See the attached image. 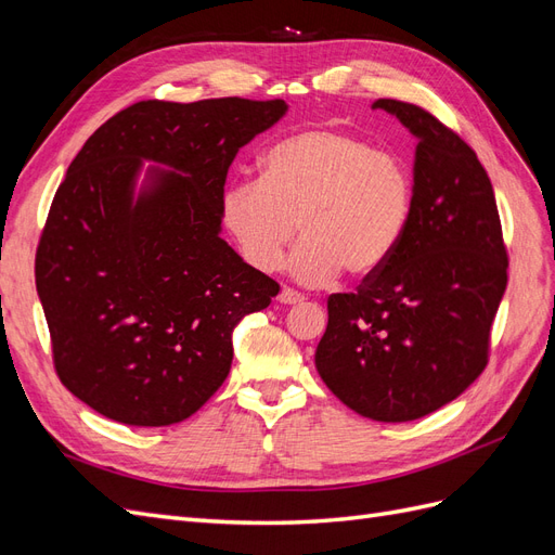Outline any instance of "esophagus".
<instances>
[{"label": "esophagus", "mask_w": 555, "mask_h": 555, "mask_svg": "<svg viewBox=\"0 0 555 555\" xmlns=\"http://www.w3.org/2000/svg\"><path fill=\"white\" fill-rule=\"evenodd\" d=\"M278 300H280V304H284V306H296V304H304L306 296L300 294V292H296V289H292V287H282Z\"/></svg>", "instance_id": "esophagus-1"}]
</instances>
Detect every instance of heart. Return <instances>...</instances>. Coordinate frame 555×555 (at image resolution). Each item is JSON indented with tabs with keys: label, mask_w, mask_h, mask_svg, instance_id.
Masks as SVG:
<instances>
[{
	"label": "heart",
	"mask_w": 555,
	"mask_h": 555,
	"mask_svg": "<svg viewBox=\"0 0 555 555\" xmlns=\"http://www.w3.org/2000/svg\"><path fill=\"white\" fill-rule=\"evenodd\" d=\"M412 208L410 164L333 127L280 139L261 157V178L231 182L220 201L224 229L257 271H275L300 227L306 241L292 271L308 284L338 271L351 280L379 273L405 236Z\"/></svg>",
	"instance_id": "b5f03b06"
}]
</instances>
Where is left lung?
I'll use <instances>...</instances> for the list:
<instances>
[{
    "instance_id": "1",
    "label": "left lung",
    "mask_w": 555,
    "mask_h": 555,
    "mask_svg": "<svg viewBox=\"0 0 555 555\" xmlns=\"http://www.w3.org/2000/svg\"><path fill=\"white\" fill-rule=\"evenodd\" d=\"M373 106L418 139L412 220L379 273L328 296L314 363L347 408L396 424L440 410L481 375L509 259L475 150L422 106Z\"/></svg>"
}]
</instances>
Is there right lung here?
<instances>
[{
	"mask_svg": "<svg viewBox=\"0 0 555 555\" xmlns=\"http://www.w3.org/2000/svg\"><path fill=\"white\" fill-rule=\"evenodd\" d=\"M287 111L282 99H147L115 113L69 164L35 275L60 382L127 426L192 416L229 375L231 333L280 284L220 238L229 166ZM141 158L156 172L132 198Z\"/></svg>",
	"mask_w": 555,
	"mask_h": 555,
	"instance_id": "add662e5",
	"label": "right lung"
}]
</instances>
